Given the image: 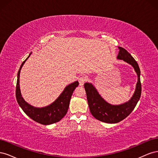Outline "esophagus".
I'll use <instances>...</instances> for the list:
<instances>
[{
  "label": "esophagus",
  "mask_w": 158,
  "mask_h": 158,
  "mask_svg": "<svg viewBox=\"0 0 158 158\" xmlns=\"http://www.w3.org/2000/svg\"><path fill=\"white\" fill-rule=\"evenodd\" d=\"M78 81H79L80 85H83L85 81H86V78H85V77H84V76H82V77H80L78 79Z\"/></svg>",
  "instance_id": "1"
}]
</instances>
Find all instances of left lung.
Listing matches in <instances>:
<instances>
[{
    "mask_svg": "<svg viewBox=\"0 0 158 158\" xmlns=\"http://www.w3.org/2000/svg\"><path fill=\"white\" fill-rule=\"evenodd\" d=\"M117 59L123 60L131 64L138 76L136 89L128 102L120 105H112L107 102L99 94L94 85L86 82L84 88L86 92L88 106L92 115L98 120L107 123H117L128 117L136 107L141 95L140 70L137 62L129 52L123 47H118Z\"/></svg>",
    "mask_w": 158,
    "mask_h": 158,
    "instance_id": "obj_1",
    "label": "left lung"
}]
</instances>
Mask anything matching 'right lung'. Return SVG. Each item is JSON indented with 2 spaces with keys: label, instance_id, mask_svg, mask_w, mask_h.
I'll list each match as a JSON object with an SVG mask.
<instances>
[{
  "label": "right lung",
  "instance_id": "1",
  "mask_svg": "<svg viewBox=\"0 0 158 158\" xmlns=\"http://www.w3.org/2000/svg\"><path fill=\"white\" fill-rule=\"evenodd\" d=\"M31 52L27 58L22 63L18 70L17 76V84L16 89V96L18 103L28 117L33 121L44 125H49L59 122L67 113L71 96L75 88L78 86V81L71 83L66 86L63 92L57 98L55 101L49 106L44 107H35L27 103L22 96L20 88V70L25 62L29 58Z\"/></svg>",
  "mask_w": 158,
  "mask_h": 158
}]
</instances>
